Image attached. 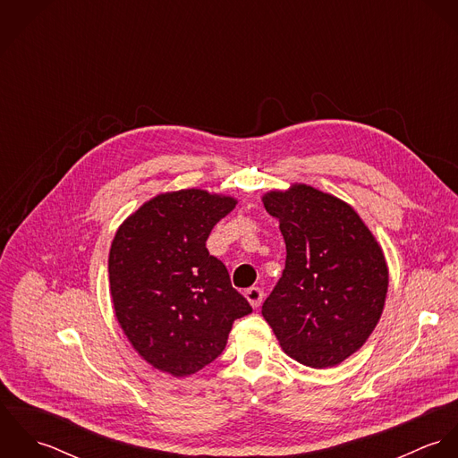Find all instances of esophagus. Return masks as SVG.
I'll return each instance as SVG.
<instances>
[{"instance_id":"1","label":"esophagus","mask_w":458,"mask_h":458,"mask_svg":"<svg viewBox=\"0 0 458 458\" xmlns=\"http://www.w3.org/2000/svg\"><path fill=\"white\" fill-rule=\"evenodd\" d=\"M262 296H264V294H262V291L259 287H250V289L245 291V298H247V301L252 305V309H259Z\"/></svg>"}]
</instances>
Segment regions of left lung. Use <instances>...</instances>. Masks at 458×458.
Returning a JSON list of instances; mask_svg holds the SVG:
<instances>
[{
	"label": "left lung",
	"mask_w": 458,
	"mask_h": 458,
	"mask_svg": "<svg viewBox=\"0 0 458 458\" xmlns=\"http://www.w3.org/2000/svg\"><path fill=\"white\" fill-rule=\"evenodd\" d=\"M280 224L285 269L262 305L282 351L310 369L336 367L369 340L385 310V252L345 200L305 183L262 194Z\"/></svg>",
	"instance_id": "obj_1"
}]
</instances>
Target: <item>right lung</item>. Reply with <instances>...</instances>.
Here are the masks:
<instances>
[{
    "mask_svg": "<svg viewBox=\"0 0 458 458\" xmlns=\"http://www.w3.org/2000/svg\"><path fill=\"white\" fill-rule=\"evenodd\" d=\"M238 199L202 189L151 197L118 227L109 250L114 316L153 369L187 377L222 354L233 323L252 312L206 240Z\"/></svg>",
    "mask_w": 458,
    "mask_h": 458,
    "instance_id": "add662e5",
    "label": "right lung"
}]
</instances>
